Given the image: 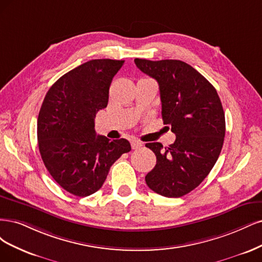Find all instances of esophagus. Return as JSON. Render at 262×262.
Wrapping results in <instances>:
<instances>
[{
	"instance_id": "34e87169",
	"label": "esophagus",
	"mask_w": 262,
	"mask_h": 262,
	"mask_svg": "<svg viewBox=\"0 0 262 262\" xmlns=\"http://www.w3.org/2000/svg\"><path fill=\"white\" fill-rule=\"evenodd\" d=\"M130 145H132V148L134 150H137V149L142 147V143L140 141H138V140H132L130 141Z\"/></svg>"
}]
</instances>
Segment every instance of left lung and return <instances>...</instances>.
<instances>
[{"label":"left lung","mask_w":262,"mask_h":262,"mask_svg":"<svg viewBox=\"0 0 262 262\" xmlns=\"http://www.w3.org/2000/svg\"><path fill=\"white\" fill-rule=\"evenodd\" d=\"M135 64L158 81L163 123L176 136L165 148L160 142L146 143L157 157L146 183L159 195L182 197L199 186L220 156L225 136L221 100L215 88L187 63L135 58Z\"/></svg>","instance_id":"8db88e82"}]
</instances>
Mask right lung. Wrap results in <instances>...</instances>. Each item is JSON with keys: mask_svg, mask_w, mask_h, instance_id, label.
Masks as SVG:
<instances>
[{"mask_svg": "<svg viewBox=\"0 0 262 262\" xmlns=\"http://www.w3.org/2000/svg\"><path fill=\"white\" fill-rule=\"evenodd\" d=\"M124 61L91 60L58 78L41 105L37 134L47 170L62 188L78 197L99 190L110 167L130 143L97 136L95 117L106 107L108 88Z\"/></svg>", "mask_w": 262, "mask_h": 262, "instance_id": "1", "label": "right lung"}]
</instances>
